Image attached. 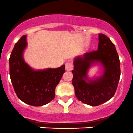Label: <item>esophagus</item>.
Returning <instances> with one entry per match:
<instances>
[{
  "instance_id": "obj_1",
  "label": "esophagus",
  "mask_w": 133,
  "mask_h": 133,
  "mask_svg": "<svg viewBox=\"0 0 133 133\" xmlns=\"http://www.w3.org/2000/svg\"><path fill=\"white\" fill-rule=\"evenodd\" d=\"M65 69L67 71H70L73 69V65H72V62H68L66 63L65 65Z\"/></svg>"
}]
</instances>
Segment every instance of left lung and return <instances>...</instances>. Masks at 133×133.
Segmentation results:
<instances>
[{"mask_svg": "<svg viewBox=\"0 0 133 133\" xmlns=\"http://www.w3.org/2000/svg\"><path fill=\"white\" fill-rule=\"evenodd\" d=\"M98 63L103 67L102 74L95 78H89V68ZM72 72L75 95L81 102L98 106L111 99L120 77V62L115 46L109 38L99 34L98 50L76 57Z\"/></svg>", "mask_w": 133, "mask_h": 133, "instance_id": "obj_1", "label": "left lung"}]
</instances>
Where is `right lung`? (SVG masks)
I'll return each instance as SVG.
<instances>
[{
    "label": "right lung",
    "mask_w": 133,
    "mask_h": 133,
    "mask_svg": "<svg viewBox=\"0 0 133 133\" xmlns=\"http://www.w3.org/2000/svg\"><path fill=\"white\" fill-rule=\"evenodd\" d=\"M26 46V35H23L10 55L11 83L17 97L24 103L35 107L44 105L55 98L56 87L65 73V66L35 70L24 60Z\"/></svg>",
    "instance_id": "obj_1"
}]
</instances>
